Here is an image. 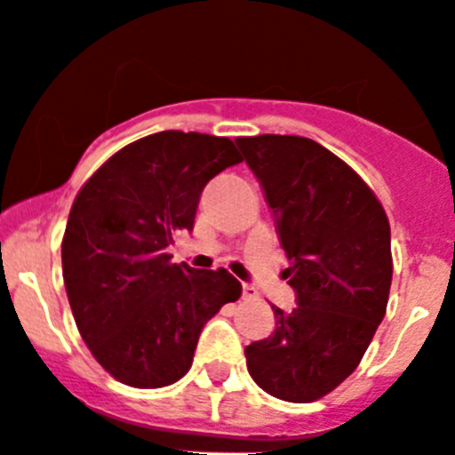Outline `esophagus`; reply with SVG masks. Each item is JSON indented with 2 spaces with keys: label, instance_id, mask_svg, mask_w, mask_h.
<instances>
[{
  "label": "esophagus",
  "instance_id": "obj_1",
  "mask_svg": "<svg viewBox=\"0 0 455 455\" xmlns=\"http://www.w3.org/2000/svg\"><path fill=\"white\" fill-rule=\"evenodd\" d=\"M256 297H258L256 288H253V285H249V283H244L243 285V299H244V301H249V299H256Z\"/></svg>",
  "mask_w": 455,
  "mask_h": 455
}]
</instances>
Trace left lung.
Listing matches in <instances>:
<instances>
[{
    "mask_svg": "<svg viewBox=\"0 0 455 455\" xmlns=\"http://www.w3.org/2000/svg\"><path fill=\"white\" fill-rule=\"evenodd\" d=\"M276 220L292 310L244 349L258 386L283 401L329 395L358 367L383 322L392 283L390 224L367 183L301 136L237 138Z\"/></svg>",
    "mask_w": 455,
    "mask_h": 455,
    "instance_id": "8db88e82",
    "label": "left lung"
}]
</instances>
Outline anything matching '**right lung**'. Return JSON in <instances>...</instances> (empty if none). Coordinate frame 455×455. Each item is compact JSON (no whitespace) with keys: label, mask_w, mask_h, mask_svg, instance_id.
I'll return each mask as SVG.
<instances>
[{"label":"right lung","mask_w":455,"mask_h":455,"mask_svg":"<svg viewBox=\"0 0 455 455\" xmlns=\"http://www.w3.org/2000/svg\"><path fill=\"white\" fill-rule=\"evenodd\" d=\"M243 161L228 138L161 131L131 142L76 195L63 235L69 308L92 355L133 387H163L192 365L204 324L243 294L220 269L170 263L212 177Z\"/></svg>","instance_id":"1"}]
</instances>
